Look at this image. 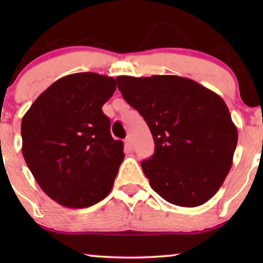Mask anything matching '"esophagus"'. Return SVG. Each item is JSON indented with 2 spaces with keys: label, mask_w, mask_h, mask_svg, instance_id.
<instances>
[{
  "label": "esophagus",
  "mask_w": 263,
  "mask_h": 263,
  "mask_svg": "<svg viewBox=\"0 0 263 263\" xmlns=\"http://www.w3.org/2000/svg\"><path fill=\"white\" fill-rule=\"evenodd\" d=\"M124 145H125V148H128V149H132L133 148V140H132V138H125V140H124Z\"/></svg>",
  "instance_id": "1"
}]
</instances>
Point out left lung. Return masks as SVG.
Wrapping results in <instances>:
<instances>
[{"label":"left lung","mask_w":263,"mask_h":263,"mask_svg":"<svg viewBox=\"0 0 263 263\" xmlns=\"http://www.w3.org/2000/svg\"><path fill=\"white\" fill-rule=\"evenodd\" d=\"M116 80L152 133L156 152L141 163L152 189L176 206L207 202L224 183L238 140L221 97L177 75Z\"/></svg>","instance_id":"obj_1"}]
</instances>
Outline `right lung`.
I'll return each instance as SVG.
<instances>
[{
    "mask_svg": "<svg viewBox=\"0 0 263 263\" xmlns=\"http://www.w3.org/2000/svg\"><path fill=\"white\" fill-rule=\"evenodd\" d=\"M116 80L97 73L63 77L46 88L21 122L23 156L39 186L68 208H86L109 195L123 161L102 107Z\"/></svg>",
    "mask_w": 263,
    "mask_h": 263,
    "instance_id": "add662e5",
    "label": "right lung"
}]
</instances>
